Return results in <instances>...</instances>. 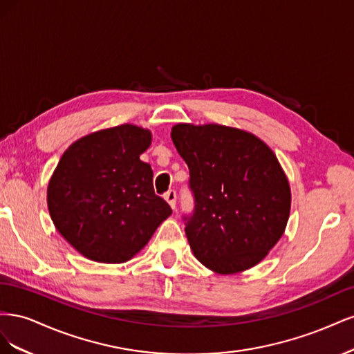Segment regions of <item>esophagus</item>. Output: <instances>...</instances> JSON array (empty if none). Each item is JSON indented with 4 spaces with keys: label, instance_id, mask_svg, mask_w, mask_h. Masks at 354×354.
I'll list each match as a JSON object with an SVG mask.
<instances>
[{
    "label": "esophagus",
    "instance_id": "obj_1",
    "mask_svg": "<svg viewBox=\"0 0 354 354\" xmlns=\"http://www.w3.org/2000/svg\"><path fill=\"white\" fill-rule=\"evenodd\" d=\"M164 198H165V201L169 203V207L171 208H176V202H177V194H176V190H168L167 194L164 195Z\"/></svg>",
    "mask_w": 354,
    "mask_h": 354
}]
</instances>
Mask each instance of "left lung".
I'll use <instances>...</instances> for the list:
<instances>
[{"label":"left lung","mask_w":354,"mask_h":354,"mask_svg":"<svg viewBox=\"0 0 354 354\" xmlns=\"http://www.w3.org/2000/svg\"><path fill=\"white\" fill-rule=\"evenodd\" d=\"M171 138L189 167L194 214L185 216L196 259L221 274L259 264L281 239L291 189L272 149L218 124H177Z\"/></svg>","instance_id":"8db88e82"}]
</instances>
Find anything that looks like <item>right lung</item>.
I'll return each mask as SVG.
<instances>
[{
	"label": "right lung",
	"instance_id": "right-lung-1",
	"mask_svg": "<svg viewBox=\"0 0 354 354\" xmlns=\"http://www.w3.org/2000/svg\"><path fill=\"white\" fill-rule=\"evenodd\" d=\"M152 134L124 124L72 143L53 173L47 203L53 223L75 250L99 263H125L171 216L140 160Z\"/></svg>",
	"mask_w": 354,
	"mask_h": 354
}]
</instances>
